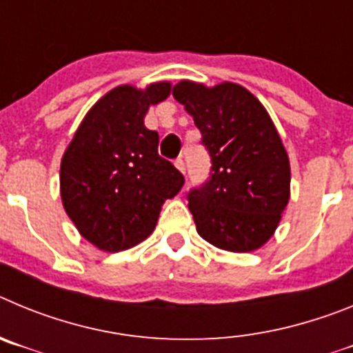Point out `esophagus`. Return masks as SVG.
Here are the masks:
<instances>
[{"label":"esophagus","mask_w":353,"mask_h":353,"mask_svg":"<svg viewBox=\"0 0 353 353\" xmlns=\"http://www.w3.org/2000/svg\"><path fill=\"white\" fill-rule=\"evenodd\" d=\"M174 166L179 168V170L185 174V162H183L182 159H176V161H174Z\"/></svg>","instance_id":"34e87169"}]
</instances>
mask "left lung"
<instances>
[{
    "instance_id": "left-lung-1",
    "label": "left lung",
    "mask_w": 353,
    "mask_h": 353,
    "mask_svg": "<svg viewBox=\"0 0 353 353\" xmlns=\"http://www.w3.org/2000/svg\"><path fill=\"white\" fill-rule=\"evenodd\" d=\"M201 132L210 176L189 191L199 236L215 248L249 252L274 235L290 199V161L261 102L235 83L173 86Z\"/></svg>"
}]
</instances>
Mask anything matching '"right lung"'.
<instances>
[{
  "label": "right lung",
  "mask_w": 353,
  "mask_h": 353,
  "mask_svg": "<svg viewBox=\"0 0 353 353\" xmlns=\"http://www.w3.org/2000/svg\"><path fill=\"white\" fill-rule=\"evenodd\" d=\"M162 81L105 93L65 150L60 191L81 235L102 251L138 245L154 232L164 201L179 194L183 174L159 155V134L145 127L152 104L170 95Z\"/></svg>",
  "instance_id": "obj_1"
}]
</instances>
